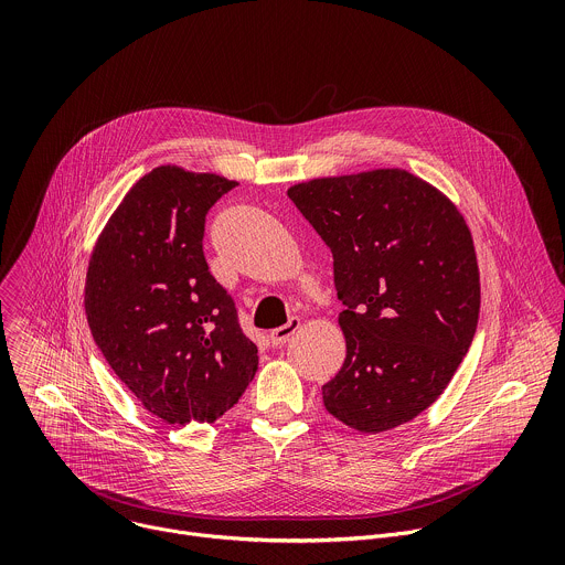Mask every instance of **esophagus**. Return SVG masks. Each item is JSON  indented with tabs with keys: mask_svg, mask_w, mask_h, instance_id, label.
<instances>
[{
	"mask_svg": "<svg viewBox=\"0 0 565 565\" xmlns=\"http://www.w3.org/2000/svg\"><path fill=\"white\" fill-rule=\"evenodd\" d=\"M299 327H301L299 317H290V319H288V324H284V327H279V329L270 331V342H273L275 347L286 344V342H288V340L299 331Z\"/></svg>",
	"mask_w": 565,
	"mask_h": 565,
	"instance_id": "esophagus-1",
	"label": "esophagus"
}]
</instances>
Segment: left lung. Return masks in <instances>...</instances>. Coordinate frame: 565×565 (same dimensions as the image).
<instances>
[{
	"label": "left lung",
	"instance_id": "1",
	"mask_svg": "<svg viewBox=\"0 0 565 565\" xmlns=\"http://www.w3.org/2000/svg\"><path fill=\"white\" fill-rule=\"evenodd\" d=\"M290 201L333 253L347 360L324 407L362 434L431 407L467 355L480 310L471 232L458 207L405 170L297 183Z\"/></svg>",
	"mask_w": 565,
	"mask_h": 565
}]
</instances>
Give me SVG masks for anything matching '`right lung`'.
Masks as SVG:
<instances>
[{
    "instance_id": "right-lung-1",
    "label": "right lung",
    "mask_w": 565,
    "mask_h": 565,
    "mask_svg": "<svg viewBox=\"0 0 565 565\" xmlns=\"http://www.w3.org/2000/svg\"><path fill=\"white\" fill-rule=\"evenodd\" d=\"M218 174L160 166L125 194L87 270L92 335L140 405L170 425L214 423L253 382L257 347L203 255Z\"/></svg>"
}]
</instances>
